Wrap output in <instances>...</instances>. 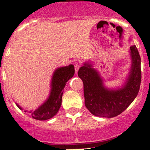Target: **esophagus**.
<instances>
[{
	"label": "esophagus",
	"instance_id": "obj_1",
	"mask_svg": "<svg viewBox=\"0 0 150 150\" xmlns=\"http://www.w3.org/2000/svg\"><path fill=\"white\" fill-rule=\"evenodd\" d=\"M81 67V65H80L79 64H78V63H75V73H77L78 71V69H79V68Z\"/></svg>",
	"mask_w": 150,
	"mask_h": 150
}]
</instances>
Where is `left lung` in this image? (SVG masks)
Segmentation results:
<instances>
[{
	"instance_id": "8db88e82",
	"label": "left lung",
	"mask_w": 150,
	"mask_h": 150,
	"mask_svg": "<svg viewBox=\"0 0 150 150\" xmlns=\"http://www.w3.org/2000/svg\"><path fill=\"white\" fill-rule=\"evenodd\" d=\"M131 67L121 88L109 89L104 87L99 72L88 63L79 69L78 75L83 83L85 105L93 115L114 117L122 113L132 103L139 93L142 79L141 58L137 46L130 47Z\"/></svg>"
}]
</instances>
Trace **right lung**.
I'll return each instance as SVG.
<instances>
[{
  "label": "right lung",
  "mask_w": 150,
  "mask_h": 150,
  "mask_svg": "<svg viewBox=\"0 0 150 150\" xmlns=\"http://www.w3.org/2000/svg\"><path fill=\"white\" fill-rule=\"evenodd\" d=\"M75 74L72 64L59 67L55 70L51 79V89L48 99L35 111H30L32 117L38 120H46L54 117L62 105L63 90L68 81ZM20 110L22 107L16 104ZM27 112V111H25Z\"/></svg>",
  "instance_id": "obj_1"
}]
</instances>
